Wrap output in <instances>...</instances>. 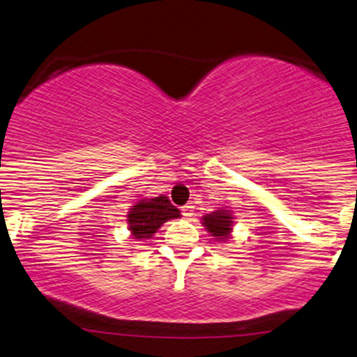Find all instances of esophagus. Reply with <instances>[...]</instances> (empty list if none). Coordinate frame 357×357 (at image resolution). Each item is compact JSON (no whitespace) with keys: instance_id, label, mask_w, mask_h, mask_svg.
I'll return each mask as SVG.
<instances>
[{"instance_id":"1","label":"esophagus","mask_w":357,"mask_h":357,"mask_svg":"<svg viewBox=\"0 0 357 357\" xmlns=\"http://www.w3.org/2000/svg\"><path fill=\"white\" fill-rule=\"evenodd\" d=\"M193 208H195V207H193V205L192 204H186V205H183V207H181V214L183 215H185V218H193Z\"/></svg>"}]
</instances>
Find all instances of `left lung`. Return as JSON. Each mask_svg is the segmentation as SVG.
Wrapping results in <instances>:
<instances>
[{
  "label": "left lung",
  "instance_id": "left-lung-1",
  "mask_svg": "<svg viewBox=\"0 0 357 357\" xmlns=\"http://www.w3.org/2000/svg\"><path fill=\"white\" fill-rule=\"evenodd\" d=\"M231 218L226 212H212V214L205 215L204 226L212 233V236H219V238H228L229 231H231Z\"/></svg>",
  "mask_w": 357,
  "mask_h": 357
}]
</instances>
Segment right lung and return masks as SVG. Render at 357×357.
Here are the masks:
<instances>
[{"label": "right lung", "instance_id": "right-lung-1", "mask_svg": "<svg viewBox=\"0 0 357 357\" xmlns=\"http://www.w3.org/2000/svg\"><path fill=\"white\" fill-rule=\"evenodd\" d=\"M176 218H179V211L167 200V197H157L132 205L128 214V222L135 238H150L167 219Z\"/></svg>", "mask_w": 357, "mask_h": 357}]
</instances>
